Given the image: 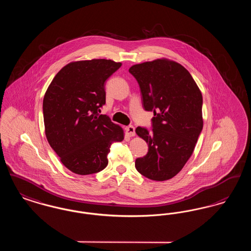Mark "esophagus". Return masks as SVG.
Segmentation results:
<instances>
[{
	"instance_id": "esophagus-1",
	"label": "esophagus",
	"mask_w": 251,
	"mask_h": 251,
	"mask_svg": "<svg viewBox=\"0 0 251 251\" xmlns=\"http://www.w3.org/2000/svg\"><path fill=\"white\" fill-rule=\"evenodd\" d=\"M126 133H127V135L130 136V137L134 136V135H135V129H134V127L131 126V125L127 126V127H126Z\"/></svg>"
}]
</instances>
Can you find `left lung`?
I'll return each mask as SVG.
<instances>
[{
  "instance_id": "left-lung-1",
  "label": "left lung",
  "mask_w": 251,
  "mask_h": 251,
  "mask_svg": "<svg viewBox=\"0 0 251 251\" xmlns=\"http://www.w3.org/2000/svg\"><path fill=\"white\" fill-rule=\"evenodd\" d=\"M129 72L139 84L144 109L154 115L151 130H135L149 146L135 168L148 179H171L190 158L202 131L201 92L189 72L174 61L145 62Z\"/></svg>"
}]
</instances>
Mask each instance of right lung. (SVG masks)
<instances>
[{
  "instance_id": "obj_1",
  "label": "right lung",
  "mask_w": 251,
  "mask_h": 251,
  "mask_svg": "<svg viewBox=\"0 0 251 251\" xmlns=\"http://www.w3.org/2000/svg\"><path fill=\"white\" fill-rule=\"evenodd\" d=\"M121 67L112 60L72 62L60 71L43 99L45 133L62 164L73 173L89 175L107 167L112 144L123 130L106 115L105 82Z\"/></svg>"
}]
</instances>
